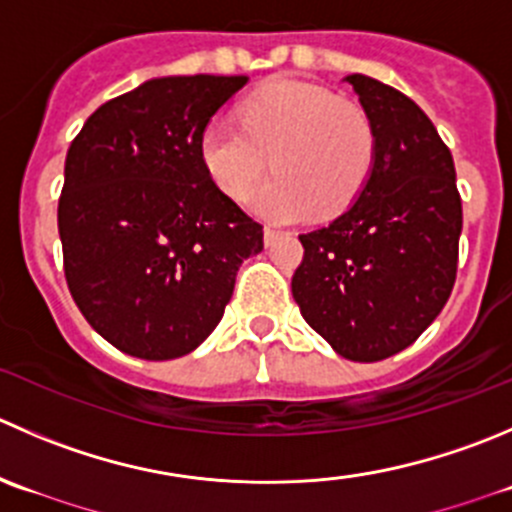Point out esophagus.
<instances>
[{"label":"esophagus","instance_id":"obj_1","mask_svg":"<svg viewBox=\"0 0 512 512\" xmlns=\"http://www.w3.org/2000/svg\"><path fill=\"white\" fill-rule=\"evenodd\" d=\"M280 235H282L280 230H275V227H267V230H265V245L272 247L277 240H280Z\"/></svg>","mask_w":512,"mask_h":512}]
</instances>
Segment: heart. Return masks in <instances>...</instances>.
I'll return each instance as SVG.
<instances>
[{
    "label": "heart",
    "instance_id": "heart-1",
    "mask_svg": "<svg viewBox=\"0 0 512 512\" xmlns=\"http://www.w3.org/2000/svg\"><path fill=\"white\" fill-rule=\"evenodd\" d=\"M375 124L360 102L327 87L277 79L240 104V127L210 122L200 135V160L217 190L242 200L270 222L337 215L355 202L375 165Z\"/></svg>",
    "mask_w": 512,
    "mask_h": 512
}]
</instances>
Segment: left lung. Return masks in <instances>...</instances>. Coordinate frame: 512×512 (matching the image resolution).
Returning <instances> with one entry per match:
<instances>
[{"mask_svg": "<svg viewBox=\"0 0 512 512\" xmlns=\"http://www.w3.org/2000/svg\"><path fill=\"white\" fill-rule=\"evenodd\" d=\"M347 82L375 124V165L337 220L300 235L292 297L332 350L377 362L413 345L448 302L463 205L453 155L428 114L365 74Z\"/></svg>", "mask_w": 512, "mask_h": 512, "instance_id": "1", "label": "left lung"}]
</instances>
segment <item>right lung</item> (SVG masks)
I'll return each instance as SVG.
<instances>
[{
  "label": "right lung",
  "instance_id": "obj_1",
  "mask_svg": "<svg viewBox=\"0 0 512 512\" xmlns=\"http://www.w3.org/2000/svg\"><path fill=\"white\" fill-rule=\"evenodd\" d=\"M245 74L150 79L104 102L64 162L57 225L84 320L142 360L195 350L225 315L262 225L222 195L200 160L212 114Z\"/></svg>",
  "mask_w": 512,
  "mask_h": 512
}]
</instances>
